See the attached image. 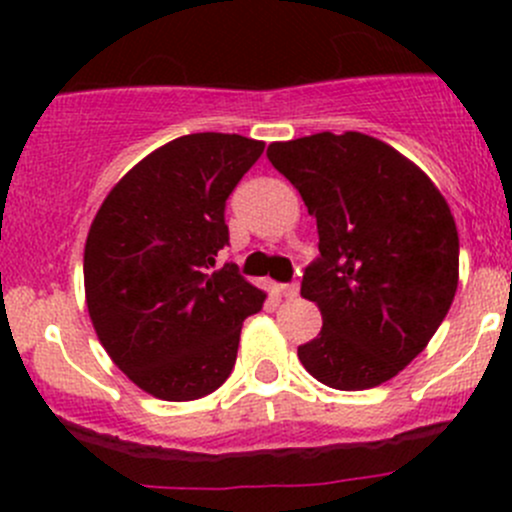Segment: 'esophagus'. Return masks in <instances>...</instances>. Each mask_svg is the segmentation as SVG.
I'll return each instance as SVG.
<instances>
[{
	"instance_id": "34e87169",
	"label": "esophagus",
	"mask_w": 512,
	"mask_h": 512,
	"mask_svg": "<svg viewBox=\"0 0 512 512\" xmlns=\"http://www.w3.org/2000/svg\"><path fill=\"white\" fill-rule=\"evenodd\" d=\"M280 292L285 294L287 299H294V297H297V294H299V285H297V282H292V285H282Z\"/></svg>"
}]
</instances>
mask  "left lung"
I'll use <instances>...</instances> for the list:
<instances>
[{"label": "left lung", "mask_w": 512, "mask_h": 512, "mask_svg": "<svg viewBox=\"0 0 512 512\" xmlns=\"http://www.w3.org/2000/svg\"><path fill=\"white\" fill-rule=\"evenodd\" d=\"M267 158L317 218L319 257L302 297L322 332L297 349L339 391L374 389L426 349L458 287V230L433 180L359 131L270 143Z\"/></svg>", "instance_id": "obj_1"}]
</instances>
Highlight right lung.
<instances>
[{"mask_svg":"<svg viewBox=\"0 0 512 512\" xmlns=\"http://www.w3.org/2000/svg\"><path fill=\"white\" fill-rule=\"evenodd\" d=\"M265 143L190 133L133 165L111 188L84 247L86 307L113 364L146 394L193 401L225 384L242 322L265 292L215 267L225 200Z\"/></svg>","mask_w":512,"mask_h":512,"instance_id":"1","label":"right lung"}]
</instances>
